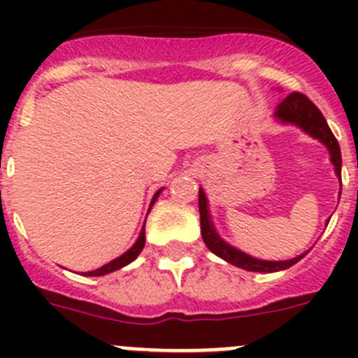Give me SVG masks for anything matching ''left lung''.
Instances as JSON below:
<instances>
[{"label": "left lung", "mask_w": 358, "mask_h": 358, "mask_svg": "<svg viewBox=\"0 0 358 358\" xmlns=\"http://www.w3.org/2000/svg\"><path fill=\"white\" fill-rule=\"evenodd\" d=\"M276 116L283 122L296 123L301 129H305L306 132L317 138L319 141L327 145L328 150L331 154V163L335 164V172L341 177V148L337 140H335L334 132L328 127L327 120L321 115V110L315 107V103L310 100L306 94L299 93V91H294L289 96L283 100V102L278 106ZM199 211H201V229H202V240L208 245L211 252H215L217 256H220L222 260H226L227 264H233L240 268H245V271H252V273H276V271H283V268L292 267L294 264L301 260V255L297 258L287 262H265V260H256L251 258L245 252L238 251V249L231 248L226 242L218 238V235L215 233V229L211 227L210 217H208L206 210V195L202 189H199Z\"/></svg>", "instance_id": "obj_1"}]
</instances>
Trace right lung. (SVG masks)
Returning a JSON list of instances; mask_svg holds the SVG:
<instances>
[{"mask_svg": "<svg viewBox=\"0 0 358 358\" xmlns=\"http://www.w3.org/2000/svg\"><path fill=\"white\" fill-rule=\"evenodd\" d=\"M157 195H159V192L154 195V199H152V204H154V201L157 199ZM143 248H145V227H143V231H141V235H140V238H138V242H136L134 245H132V248L125 252V255H122L120 258H116V260L109 262V264L103 265V267L96 268V271H91V273H85V274H87V276H106V274L113 273V271H118V268L125 267V265L131 264L132 260H136V256L140 255L141 249Z\"/></svg>", "mask_w": 358, "mask_h": 358, "instance_id": "obj_1", "label": "right lung"}]
</instances>
